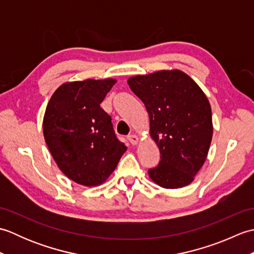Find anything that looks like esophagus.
<instances>
[{
    "label": "esophagus",
    "mask_w": 254,
    "mask_h": 254,
    "mask_svg": "<svg viewBox=\"0 0 254 254\" xmlns=\"http://www.w3.org/2000/svg\"><path fill=\"white\" fill-rule=\"evenodd\" d=\"M127 139L132 145H136L138 143V137L136 135H134V134H132V135H128Z\"/></svg>",
    "instance_id": "obj_1"
}]
</instances>
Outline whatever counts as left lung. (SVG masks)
I'll use <instances>...</instances> for the list:
<instances>
[{"label": "left lung", "mask_w": 254, "mask_h": 254, "mask_svg": "<svg viewBox=\"0 0 254 254\" xmlns=\"http://www.w3.org/2000/svg\"><path fill=\"white\" fill-rule=\"evenodd\" d=\"M127 84L146 107L150 136L160 152L158 166L148 170L149 178L166 189L190 185L212 142L207 97L179 69L137 75L128 78Z\"/></svg>", "instance_id": "obj_1"}]
</instances>
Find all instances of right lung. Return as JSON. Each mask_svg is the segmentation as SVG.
<instances>
[{"instance_id": "obj_1", "label": "right lung", "mask_w": 254, "mask_h": 254, "mask_svg": "<svg viewBox=\"0 0 254 254\" xmlns=\"http://www.w3.org/2000/svg\"><path fill=\"white\" fill-rule=\"evenodd\" d=\"M116 82L65 83L48 102L42 124L47 146L63 174L78 185H101L127 150L116 135L111 117L100 107Z\"/></svg>"}]
</instances>
